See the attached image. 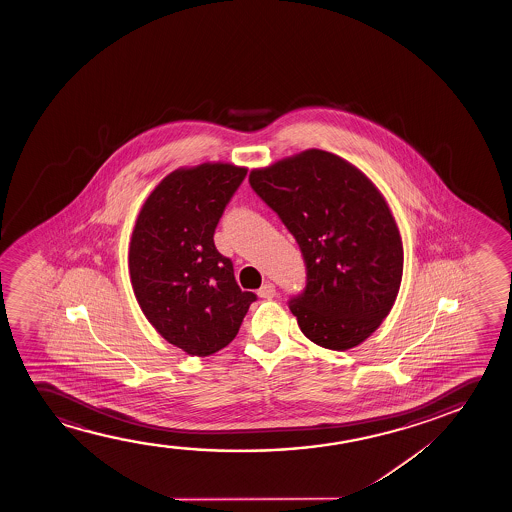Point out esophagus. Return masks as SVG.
<instances>
[{
  "mask_svg": "<svg viewBox=\"0 0 512 512\" xmlns=\"http://www.w3.org/2000/svg\"><path fill=\"white\" fill-rule=\"evenodd\" d=\"M257 294H259V297H262V299H273L274 295H276V288H274L273 283H264L262 287L257 290Z\"/></svg>",
  "mask_w": 512,
  "mask_h": 512,
  "instance_id": "obj_1",
  "label": "esophagus"
}]
</instances>
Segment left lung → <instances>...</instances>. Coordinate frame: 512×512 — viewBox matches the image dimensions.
I'll return each mask as SVG.
<instances>
[{
	"instance_id": "obj_1",
	"label": "left lung",
	"mask_w": 512,
	"mask_h": 512,
	"mask_svg": "<svg viewBox=\"0 0 512 512\" xmlns=\"http://www.w3.org/2000/svg\"><path fill=\"white\" fill-rule=\"evenodd\" d=\"M250 185L301 248L306 287L288 308L302 334L327 350L364 343L390 313L404 269L385 197L360 169L318 148L253 169Z\"/></svg>"
}]
</instances>
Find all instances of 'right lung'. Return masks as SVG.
Wrapping results in <instances>:
<instances>
[{"instance_id":"obj_1","label":"right lung","mask_w":512,"mask_h":512,"mask_svg":"<svg viewBox=\"0 0 512 512\" xmlns=\"http://www.w3.org/2000/svg\"><path fill=\"white\" fill-rule=\"evenodd\" d=\"M246 168L204 162L162 180L141 208L129 273L143 315L168 343L208 357L231 343L257 295L243 292L213 234Z\"/></svg>"}]
</instances>
